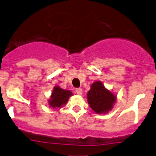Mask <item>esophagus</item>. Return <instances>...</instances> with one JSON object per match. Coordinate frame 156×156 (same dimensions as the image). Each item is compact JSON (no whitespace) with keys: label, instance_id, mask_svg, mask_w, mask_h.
Wrapping results in <instances>:
<instances>
[{"label":"esophagus","instance_id":"obj_1","mask_svg":"<svg viewBox=\"0 0 156 156\" xmlns=\"http://www.w3.org/2000/svg\"><path fill=\"white\" fill-rule=\"evenodd\" d=\"M76 93L79 95L82 94V93H83L82 89H80V88H76Z\"/></svg>","mask_w":156,"mask_h":156}]
</instances>
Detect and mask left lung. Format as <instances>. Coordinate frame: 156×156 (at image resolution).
Returning <instances> with one entry per match:
<instances>
[{
    "label": "left lung",
    "instance_id": "left-lung-1",
    "mask_svg": "<svg viewBox=\"0 0 156 156\" xmlns=\"http://www.w3.org/2000/svg\"><path fill=\"white\" fill-rule=\"evenodd\" d=\"M116 101L115 94L107 90L101 81L92 83L87 92V102L98 114L107 113L112 108Z\"/></svg>",
    "mask_w": 156,
    "mask_h": 156
}]
</instances>
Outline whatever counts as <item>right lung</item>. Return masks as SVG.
<instances>
[{
    "mask_svg": "<svg viewBox=\"0 0 156 156\" xmlns=\"http://www.w3.org/2000/svg\"><path fill=\"white\" fill-rule=\"evenodd\" d=\"M72 95L73 93L69 90H63L58 86H56L54 87L51 99L48 101V103L50 105V107L54 108H61L62 106L67 103L68 99Z\"/></svg>",
    "mask_w": 156,
    "mask_h": 156,
    "instance_id": "1",
    "label": "right lung"
}]
</instances>
